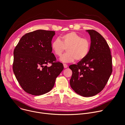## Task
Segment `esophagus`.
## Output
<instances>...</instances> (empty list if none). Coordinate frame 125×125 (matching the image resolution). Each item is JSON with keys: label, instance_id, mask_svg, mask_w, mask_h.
Wrapping results in <instances>:
<instances>
[{"label": "esophagus", "instance_id": "1", "mask_svg": "<svg viewBox=\"0 0 125 125\" xmlns=\"http://www.w3.org/2000/svg\"><path fill=\"white\" fill-rule=\"evenodd\" d=\"M63 66H64V68H66L68 67V65L66 64H63Z\"/></svg>", "mask_w": 125, "mask_h": 125}]
</instances>
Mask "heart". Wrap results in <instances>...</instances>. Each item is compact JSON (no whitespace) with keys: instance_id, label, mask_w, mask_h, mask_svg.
<instances>
[{"instance_id":"obj_1","label":"heart","mask_w":125,"mask_h":125,"mask_svg":"<svg viewBox=\"0 0 125 125\" xmlns=\"http://www.w3.org/2000/svg\"><path fill=\"white\" fill-rule=\"evenodd\" d=\"M51 48L54 54L60 56L67 48V52L62 55L60 60L63 62H72L75 60L81 61L87 56L90 49V42L75 32L67 33L56 39L51 43Z\"/></svg>"}]
</instances>
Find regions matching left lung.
<instances>
[{
  "label": "left lung",
  "instance_id": "8db88e82",
  "mask_svg": "<svg viewBox=\"0 0 125 125\" xmlns=\"http://www.w3.org/2000/svg\"><path fill=\"white\" fill-rule=\"evenodd\" d=\"M86 31L91 37L90 52L84 59L69 66L72 71L70 84L77 94L90 97L105 87L112 72V62L110 48L104 38L94 30Z\"/></svg>",
  "mask_w": 125,
  "mask_h": 125
}]
</instances>
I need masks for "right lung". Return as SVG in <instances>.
Returning a JSON list of instances; mask_svg holds the SVG:
<instances>
[{
  "label": "right lung",
  "mask_w": 125,
  "mask_h": 125,
  "mask_svg": "<svg viewBox=\"0 0 125 125\" xmlns=\"http://www.w3.org/2000/svg\"><path fill=\"white\" fill-rule=\"evenodd\" d=\"M54 31L38 30L25 34L14 50L13 70L16 79L26 93L45 94L54 86L64 69L51 52ZM48 63L52 66L48 67Z\"/></svg>",
  "instance_id": "1"
}]
</instances>
